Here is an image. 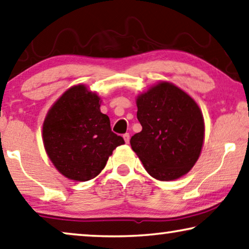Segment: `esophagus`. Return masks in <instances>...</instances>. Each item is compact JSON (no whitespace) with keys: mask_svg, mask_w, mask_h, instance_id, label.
I'll return each mask as SVG.
<instances>
[{"mask_svg":"<svg viewBox=\"0 0 249 249\" xmlns=\"http://www.w3.org/2000/svg\"><path fill=\"white\" fill-rule=\"evenodd\" d=\"M123 139H124V141H125V143H126V144H128V143H129V134H128V133H126V134H124V135H123Z\"/></svg>","mask_w":249,"mask_h":249,"instance_id":"obj_1","label":"esophagus"}]
</instances>
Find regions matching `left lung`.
I'll return each instance as SVG.
<instances>
[{
  "label": "left lung",
  "instance_id": "left-lung-1",
  "mask_svg": "<svg viewBox=\"0 0 249 249\" xmlns=\"http://www.w3.org/2000/svg\"><path fill=\"white\" fill-rule=\"evenodd\" d=\"M142 131L131 139L144 169L159 181H173L194 168L205 141V120L183 89L161 80L136 96Z\"/></svg>",
  "mask_w": 249,
  "mask_h": 249
}]
</instances>
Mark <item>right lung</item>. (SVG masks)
I'll return each mask as SVG.
<instances>
[{"label": "right lung", "instance_id": "add662e5", "mask_svg": "<svg viewBox=\"0 0 249 249\" xmlns=\"http://www.w3.org/2000/svg\"><path fill=\"white\" fill-rule=\"evenodd\" d=\"M101 96L86 85L71 86L50 107L42 124L46 153L59 173L84 182L105 168L122 136L110 129L109 117L101 112Z\"/></svg>", "mask_w": 249, "mask_h": 249}]
</instances>
